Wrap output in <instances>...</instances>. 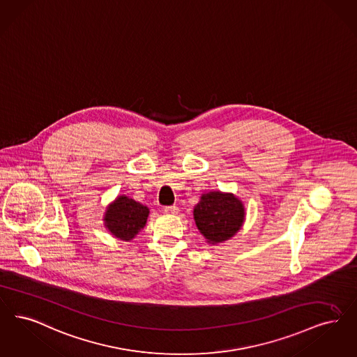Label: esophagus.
Instances as JSON below:
<instances>
[{
  "label": "esophagus",
  "mask_w": 357,
  "mask_h": 357,
  "mask_svg": "<svg viewBox=\"0 0 357 357\" xmlns=\"http://www.w3.org/2000/svg\"><path fill=\"white\" fill-rule=\"evenodd\" d=\"M163 211L169 215L178 214V207H176V206H166Z\"/></svg>",
  "instance_id": "34e87169"
}]
</instances>
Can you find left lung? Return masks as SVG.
Listing matches in <instances>:
<instances>
[{
	"label": "left lung",
	"mask_w": 357,
	"mask_h": 357,
	"mask_svg": "<svg viewBox=\"0 0 357 357\" xmlns=\"http://www.w3.org/2000/svg\"><path fill=\"white\" fill-rule=\"evenodd\" d=\"M194 220L207 243L225 242L242 227L244 206L234 194L210 191L194 207Z\"/></svg>",
	"instance_id": "8db88e82"
}]
</instances>
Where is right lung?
<instances>
[{"instance_id":"1","label":"right lung","mask_w":357,"mask_h":357,"mask_svg":"<svg viewBox=\"0 0 357 357\" xmlns=\"http://www.w3.org/2000/svg\"><path fill=\"white\" fill-rule=\"evenodd\" d=\"M149 213L139 202L121 195L107 207L103 220L115 238L128 242L144 227Z\"/></svg>"}]
</instances>
